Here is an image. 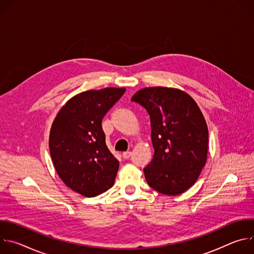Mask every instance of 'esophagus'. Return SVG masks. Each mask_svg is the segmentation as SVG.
<instances>
[{"label": "esophagus", "mask_w": 254, "mask_h": 254, "mask_svg": "<svg viewBox=\"0 0 254 254\" xmlns=\"http://www.w3.org/2000/svg\"><path fill=\"white\" fill-rule=\"evenodd\" d=\"M130 156H131V152L130 151H127V152L123 153V158L124 159H128Z\"/></svg>", "instance_id": "esophagus-1"}]
</instances>
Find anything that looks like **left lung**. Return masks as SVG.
Segmentation results:
<instances>
[{"instance_id":"left-lung-1","label":"left lung","mask_w":254,"mask_h":254,"mask_svg":"<svg viewBox=\"0 0 254 254\" xmlns=\"http://www.w3.org/2000/svg\"><path fill=\"white\" fill-rule=\"evenodd\" d=\"M131 101L146 108L155 149L143 168L147 183L159 193L176 196L194 185L206 164L208 127L199 106L184 91L148 87Z\"/></svg>"}]
</instances>
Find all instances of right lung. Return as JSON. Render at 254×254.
I'll use <instances>...</instances> for the list:
<instances>
[{"instance_id":"add662e5","label":"right lung","mask_w":254,"mask_h":254,"mask_svg":"<svg viewBox=\"0 0 254 254\" xmlns=\"http://www.w3.org/2000/svg\"><path fill=\"white\" fill-rule=\"evenodd\" d=\"M126 88L81 92L61 108L51 127L49 150L61 180L71 190L95 197L115 184L120 162L108 150L101 122Z\"/></svg>"}]
</instances>
